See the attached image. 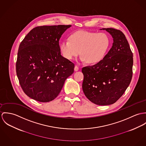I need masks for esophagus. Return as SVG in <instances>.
<instances>
[{"instance_id": "34e87169", "label": "esophagus", "mask_w": 146, "mask_h": 146, "mask_svg": "<svg viewBox=\"0 0 146 146\" xmlns=\"http://www.w3.org/2000/svg\"><path fill=\"white\" fill-rule=\"evenodd\" d=\"M78 70H79L78 66L77 65H75V66H74V70L75 71H78Z\"/></svg>"}]
</instances>
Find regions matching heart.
<instances>
[{
    "instance_id": "1",
    "label": "heart",
    "mask_w": 146,
    "mask_h": 146,
    "mask_svg": "<svg viewBox=\"0 0 146 146\" xmlns=\"http://www.w3.org/2000/svg\"><path fill=\"white\" fill-rule=\"evenodd\" d=\"M110 46V39L105 33L78 31L72 33L69 40L60 45L62 55L68 60H72L80 54L82 62L95 64L105 56Z\"/></svg>"
}]
</instances>
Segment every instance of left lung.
Wrapping results in <instances>:
<instances>
[{
    "mask_svg": "<svg viewBox=\"0 0 146 146\" xmlns=\"http://www.w3.org/2000/svg\"><path fill=\"white\" fill-rule=\"evenodd\" d=\"M113 38L111 48L104 58L92 66L82 69L83 91L87 98L98 105L115 103L124 94L133 75V53L121 31L102 29Z\"/></svg>",
    "mask_w": 146,
    "mask_h": 146,
    "instance_id": "obj_1",
    "label": "left lung"
}]
</instances>
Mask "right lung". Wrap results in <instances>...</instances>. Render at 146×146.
<instances>
[{
    "label": "right lung",
    "instance_id": "obj_1",
    "mask_svg": "<svg viewBox=\"0 0 146 146\" xmlns=\"http://www.w3.org/2000/svg\"><path fill=\"white\" fill-rule=\"evenodd\" d=\"M71 25L38 26L21 42L16 73L26 95L47 102L60 92L66 79L74 72V64L61 55L59 41Z\"/></svg>",
    "mask_w": 146,
    "mask_h": 146
}]
</instances>
